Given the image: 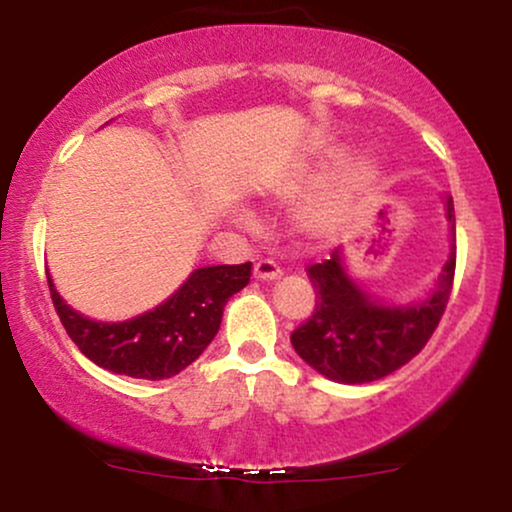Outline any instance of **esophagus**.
Listing matches in <instances>:
<instances>
[{
    "mask_svg": "<svg viewBox=\"0 0 512 512\" xmlns=\"http://www.w3.org/2000/svg\"><path fill=\"white\" fill-rule=\"evenodd\" d=\"M252 274H255V279H260V281H274L281 276V269L274 260H260L255 264V272Z\"/></svg>",
    "mask_w": 512,
    "mask_h": 512,
    "instance_id": "1",
    "label": "esophagus"
}]
</instances>
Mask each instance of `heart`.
Here are the masks:
<instances>
[{
    "label": "heart",
    "mask_w": 512,
    "mask_h": 512,
    "mask_svg": "<svg viewBox=\"0 0 512 512\" xmlns=\"http://www.w3.org/2000/svg\"><path fill=\"white\" fill-rule=\"evenodd\" d=\"M334 168L325 175L308 202L298 211L296 223L310 240H332L349 226L351 216L378 187L380 163L370 154H346V146H334L327 156ZM320 173H313L317 178ZM238 223L250 226L252 214L245 207L233 209Z\"/></svg>",
    "instance_id": "heart-1"
}]
</instances>
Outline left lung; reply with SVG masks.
Here are the masks:
<instances>
[{
  "mask_svg": "<svg viewBox=\"0 0 512 512\" xmlns=\"http://www.w3.org/2000/svg\"><path fill=\"white\" fill-rule=\"evenodd\" d=\"M450 252L436 284L419 301H380L354 279L346 252L308 267L317 293L315 313L291 334L296 354L327 380L363 385L395 373L424 349L443 317L455 276V207L443 195Z\"/></svg>",
  "mask_w": 512,
  "mask_h": 512,
  "instance_id": "obj_1",
  "label": "left lung"
}]
</instances>
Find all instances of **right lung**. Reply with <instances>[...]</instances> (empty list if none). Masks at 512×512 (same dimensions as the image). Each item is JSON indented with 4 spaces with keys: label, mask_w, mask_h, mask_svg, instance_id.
<instances>
[{
    "label": "right lung",
    "mask_w": 512,
    "mask_h": 512,
    "mask_svg": "<svg viewBox=\"0 0 512 512\" xmlns=\"http://www.w3.org/2000/svg\"><path fill=\"white\" fill-rule=\"evenodd\" d=\"M252 262L199 267L156 308L129 320L103 322L74 310L48 284L64 330L86 358L113 373L166 380L195 363L221 327L228 298L250 281Z\"/></svg>",
    "instance_id": "1"
}]
</instances>
